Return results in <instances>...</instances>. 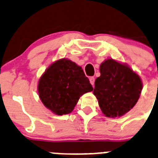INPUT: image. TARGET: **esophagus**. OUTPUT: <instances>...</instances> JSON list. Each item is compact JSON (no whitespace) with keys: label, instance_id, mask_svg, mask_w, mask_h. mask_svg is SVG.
Instances as JSON below:
<instances>
[{"label":"esophagus","instance_id":"esophagus-1","mask_svg":"<svg viewBox=\"0 0 158 158\" xmlns=\"http://www.w3.org/2000/svg\"><path fill=\"white\" fill-rule=\"evenodd\" d=\"M89 82H90V83L92 84V85H94V83H95V78H94V77H90V78H89Z\"/></svg>","mask_w":158,"mask_h":158}]
</instances>
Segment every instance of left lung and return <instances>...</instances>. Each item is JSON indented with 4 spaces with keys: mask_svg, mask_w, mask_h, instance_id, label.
I'll return each instance as SVG.
<instances>
[{
    "mask_svg": "<svg viewBox=\"0 0 158 158\" xmlns=\"http://www.w3.org/2000/svg\"><path fill=\"white\" fill-rule=\"evenodd\" d=\"M99 71L93 90L99 107L107 117L122 116L137 103L143 88L141 79L127 65L112 59L104 61Z\"/></svg>",
    "mask_w": 158,
    "mask_h": 158,
    "instance_id": "1",
    "label": "left lung"
}]
</instances>
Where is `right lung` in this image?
<instances>
[{
	"mask_svg": "<svg viewBox=\"0 0 158 158\" xmlns=\"http://www.w3.org/2000/svg\"><path fill=\"white\" fill-rule=\"evenodd\" d=\"M93 89L82 68L67 59L52 64L41 76L38 85L42 103L59 116L71 113L80 96Z\"/></svg>",
	"mask_w": 158,
	"mask_h": 158,
	"instance_id": "right-lung-1",
	"label": "right lung"
}]
</instances>
